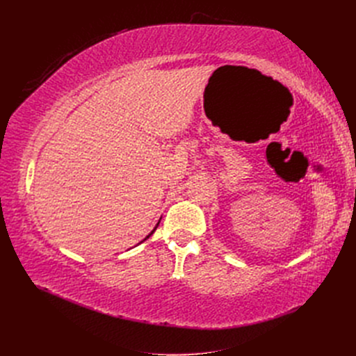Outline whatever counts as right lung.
<instances>
[{
	"label": "right lung",
	"instance_id": "right-lung-1",
	"mask_svg": "<svg viewBox=\"0 0 356 356\" xmlns=\"http://www.w3.org/2000/svg\"><path fill=\"white\" fill-rule=\"evenodd\" d=\"M159 223H160V220H159ZM159 223H157V225H156V228H154V229H153V231H152V234H148V235H147V236H145V238H144V239H143V241H145V239H147V238H149V236H152V235H153V232H154V231H156V229H157V227H159ZM143 241H141V242H143Z\"/></svg>",
	"mask_w": 356,
	"mask_h": 356
}]
</instances>
